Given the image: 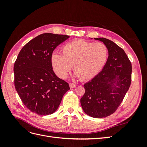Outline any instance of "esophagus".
<instances>
[{
	"mask_svg": "<svg viewBox=\"0 0 147 147\" xmlns=\"http://www.w3.org/2000/svg\"><path fill=\"white\" fill-rule=\"evenodd\" d=\"M69 86H70V88H74L77 86V84H75L74 83H70Z\"/></svg>",
	"mask_w": 147,
	"mask_h": 147,
	"instance_id": "esophagus-1",
	"label": "esophagus"
}]
</instances>
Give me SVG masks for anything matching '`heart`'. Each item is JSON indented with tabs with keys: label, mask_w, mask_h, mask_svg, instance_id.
Wrapping results in <instances>:
<instances>
[{
	"label": "heart",
	"mask_w": 147,
	"mask_h": 147,
	"mask_svg": "<svg viewBox=\"0 0 147 147\" xmlns=\"http://www.w3.org/2000/svg\"><path fill=\"white\" fill-rule=\"evenodd\" d=\"M63 54L53 52L52 66L60 78H65L74 65V70L82 80L96 77L103 69L109 56L108 48L104 43H93L75 40L62 48Z\"/></svg>",
	"instance_id": "b5f03b06"
}]
</instances>
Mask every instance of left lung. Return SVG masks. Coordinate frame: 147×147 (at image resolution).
<instances>
[{"label":"left lung","instance_id":"left-lung-1","mask_svg":"<svg viewBox=\"0 0 147 147\" xmlns=\"http://www.w3.org/2000/svg\"><path fill=\"white\" fill-rule=\"evenodd\" d=\"M107 47L109 57L101 72L84 84L80 99L84 112L102 118L113 114L121 104L131 83L132 65L126 53L105 38H94Z\"/></svg>","mask_w":147,"mask_h":147}]
</instances>
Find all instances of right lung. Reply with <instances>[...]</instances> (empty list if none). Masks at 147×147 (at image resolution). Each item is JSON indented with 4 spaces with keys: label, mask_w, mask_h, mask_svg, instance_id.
Returning <instances> with one entry per match:
<instances>
[{
    "label": "right lung",
    "mask_w": 147,
    "mask_h": 147,
    "mask_svg": "<svg viewBox=\"0 0 147 147\" xmlns=\"http://www.w3.org/2000/svg\"><path fill=\"white\" fill-rule=\"evenodd\" d=\"M70 37L45 33L21 49L15 63V86L23 103L40 115L55 112L69 84L53 70L51 56L55 49Z\"/></svg>",
    "instance_id": "1"
}]
</instances>
